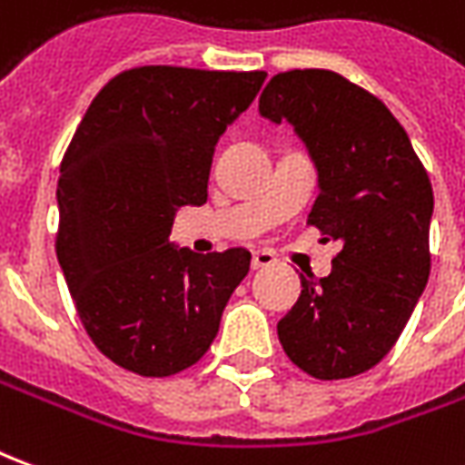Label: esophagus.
<instances>
[{"label":"esophagus","instance_id":"34e87169","mask_svg":"<svg viewBox=\"0 0 465 465\" xmlns=\"http://www.w3.org/2000/svg\"><path fill=\"white\" fill-rule=\"evenodd\" d=\"M273 253L272 252H253L252 256V269L256 272V269H266V266H273Z\"/></svg>","mask_w":465,"mask_h":465}]
</instances>
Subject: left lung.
<instances>
[{
    "label": "left lung",
    "instance_id": "1",
    "mask_svg": "<svg viewBox=\"0 0 465 465\" xmlns=\"http://www.w3.org/2000/svg\"><path fill=\"white\" fill-rule=\"evenodd\" d=\"M259 112L306 142L322 189L309 226L341 242L329 276H302L279 341L313 379L359 376L399 341L429 282V172L389 106L329 69L272 76Z\"/></svg>",
    "mask_w": 465,
    "mask_h": 465
}]
</instances>
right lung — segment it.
<instances>
[{
  "instance_id": "obj_1",
  "label": "right lung",
  "mask_w": 465,
  "mask_h": 465,
  "mask_svg": "<svg viewBox=\"0 0 465 465\" xmlns=\"http://www.w3.org/2000/svg\"><path fill=\"white\" fill-rule=\"evenodd\" d=\"M266 72L149 64L109 79L59 166L56 259L89 339L116 366L163 379L209 351L252 266L236 246L169 243L173 213L206 203L213 146Z\"/></svg>"
}]
</instances>
